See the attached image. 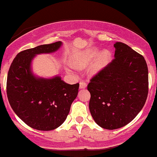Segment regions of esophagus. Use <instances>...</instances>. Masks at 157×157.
I'll use <instances>...</instances> for the list:
<instances>
[{"instance_id": "34e87169", "label": "esophagus", "mask_w": 157, "mask_h": 157, "mask_svg": "<svg viewBox=\"0 0 157 157\" xmlns=\"http://www.w3.org/2000/svg\"><path fill=\"white\" fill-rule=\"evenodd\" d=\"M86 87V83L84 81L80 82V89H85Z\"/></svg>"}]
</instances>
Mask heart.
<instances>
[{
    "instance_id": "obj_1",
    "label": "heart",
    "mask_w": 157,
    "mask_h": 157,
    "mask_svg": "<svg viewBox=\"0 0 157 157\" xmlns=\"http://www.w3.org/2000/svg\"><path fill=\"white\" fill-rule=\"evenodd\" d=\"M110 58L111 53L109 51L105 50L99 53V51L97 48L89 49L75 58L74 66L77 69H83L95 61L90 68V74L95 75L100 72L108 64Z\"/></svg>"
}]
</instances>
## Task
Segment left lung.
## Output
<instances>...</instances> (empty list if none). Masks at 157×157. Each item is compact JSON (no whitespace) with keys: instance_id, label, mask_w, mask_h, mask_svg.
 I'll list each match as a JSON object with an SVG mask.
<instances>
[{"instance_id":"left-lung-1","label":"left lung","mask_w":157,"mask_h":157,"mask_svg":"<svg viewBox=\"0 0 157 157\" xmlns=\"http://www.w3.org/2000/svg\"><path fill=\"white\" fill-rule=\"evenodd\" d=\"M115 58L90 80V113L105 129L124 127L140 112L148 94L144 58L122 42H115Z\"/></svg>"}]
</instances>
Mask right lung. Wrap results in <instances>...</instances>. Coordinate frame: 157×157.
<instances>
[{"instance_id":"add662e5","label":"right lung","mask_w":157,"mask_h":157,"mask_svg":"<svg viewBox=\"0 0 157 157\" xmlns=\"http://www.w3.org/2000/svg\"><path fill=\"white\" fill-rule=\"evenodd\" d=\"M61 45L59 41L20 52L7 74V95L11 108L27 125L39 131H52L61 125L78 93L79 83L68 84L59 76L36 77L32 71L36 55L55 52Z\"/></svg>"}]
</instances>
